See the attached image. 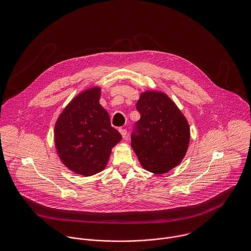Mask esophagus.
<instances>
[{"mask_svg": "<svg viewBox=\"0 0 251 251\" xmlns=\"http://www.w3.org/2000/svg\"><path fill=\"white\" fill-rule=\"evenodd\" d=\"M119 131H120L121 135L123 136V138H126V135H127V131H126V129H125V128H120V129H119Z\"/></svg>", "mask_w": 251, "mask_h": 251, "instance_id": "1", "label": "esophagus"}]
</instances>
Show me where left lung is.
Returning a JSON list of instances; mask_svg holds the SVG:
<instances>
[{"label":"left lung","mask_w":251,"mask_h":251,"mask_svg":"<svg viewBox=\"0 0 251 251\" xmlns=\"http://www.w3.org/2000/svg\"><path fill=\"white\" fill-rule=\"evenodd\" d=\"M141 118L131 135V148L145 170L160 175L178 166L190 141L188 122L164 93L145 91L136 103Z\"/></svg>","instance_id":"1"}]
</instances>
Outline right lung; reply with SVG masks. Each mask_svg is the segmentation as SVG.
<instances>
[{
	"label": "right lung",
	"instance_id": "right-lung-1",
	"mask_svg": "<svg viewBox=\"0 0 251 251\" xmlns=\"http://www.w3.org/2000/svg\"><path fill=\"white\" fill-rule=\"evenodd\" d=\"M100 87H93L78 94L60 114L54 128L55 148L62 163L84 177L104 170L112 149L122 140L100 103Z\"/></svg>",
	"mask_w": 251,
	"mask_h": 251
}]
</instances>
